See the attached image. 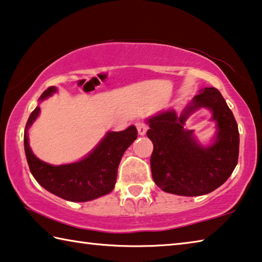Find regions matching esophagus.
Wrapping results in <instances>:
<instances>
[{"instance_id": "1", "label": "esophagus", "mask_w": 262, "mask_h": 262, "mask_svg": "<svg viewBox=\"0 0 262 262\" xmlns=\"http://www.w3.org/2000/svg\"><path fill=\"white\" fill-rule=\"evenodd\" d=\"M136 127H137V130H138V134L140 135V136H144L145 134H146V131H147V125H146V123H144V122H137L136 123Z\"/></svg>"}]
</instances>
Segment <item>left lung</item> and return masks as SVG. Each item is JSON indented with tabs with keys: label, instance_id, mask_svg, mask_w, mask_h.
<instances>
[{
	"label": "left lung",
	"instance_id": "obj_1",
	"mask_svg": "<svg viewBox=\"0 0 262 262\" xmlns=\"http://www.w3.org/2000/svg\"><path fill=\"white\" fill-rule=\"evenodd\" d=\"M208 107L217 123L215 143L203 148L192 130L183 125L189 115ZM146 135L153 143L151 170L153 181L170 194L205 195L221 187L232 174L238 162L239 131L232 111L216 88L201 89L189 105L177 116L167 110L147 121Z\"/></svg>",
	"mask_w": 262,
	"mask_h": 262
}]
</instances>
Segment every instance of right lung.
Instances as JSON below:
<instances>
[{
  "label": "right lung",
  "mask_w": 262,
  "mask_h": 262,
  "mask_svg": "<svg viewBox=\"0 0 262 262\" xmlns=\"http://www.w3.org/2000/svg\"><path fill=\"white\" fill-rule=\"evenodd\" d=\"M57 93L52 85L41 94L39 101ZM40 108L34 109L27 122L24 131V148L29 168L37 182L52 194L71 202H87L109 194L115 188L118 165L124 152L137 139L136 126L126 130L108 132L101 143L74 164L52 166L41 161L32 153L29 145L28 130L39 115Z\"/></svg>",
  "instance_id": "add662e5"
}]
</instances>
